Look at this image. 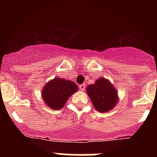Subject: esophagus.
I'll return each mask as SVG.
<instances>
[{
  "instance_id": "obj_1",
  "label": "esophagus",
  "mask_w": 157,
  "mask_h": 157,
  "mask_svg": "<svg viewBox=\"0 0 157 157\" xmlns=\"http://www.w3.org/2000/svg\"><path fill=\"white\" fill-rule=\"evenodd\" d=\"M85 88H86L85 84H82V85H79V89L81 90L82 91L85 90Z\"/></svg>"
}]
</instances>
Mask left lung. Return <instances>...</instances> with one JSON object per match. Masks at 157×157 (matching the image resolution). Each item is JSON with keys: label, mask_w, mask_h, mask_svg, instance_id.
Returning <instances> with one entry per match:
<instances>
[{"label": "left lung", "mask_w": 157, "mask_h": 157, "mask_svg": "<svg viewBox=\"0 0 157 157\" xmlns=\"http://www.w3.org/2000/svg\"><path fill=\"white\" fill-rule=\"evenodd\" d=\"M86 93L98 112L104 113L114 109L119 102L117 90L105 78L101 77L86 87Z\"/></svg>", "instance_id": "left-lung-1"}]
</instances>
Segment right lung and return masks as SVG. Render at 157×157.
Instances as JSON below:
<instances>
[{
	"mask_svg": "<svg viewBox=\"0 0 157 157\" xmlns=\"http://www.w3.org/2000/svg\"><path fill=\"white\" fill-rule=\"evenodd\" d=\"M78 89L74 82L56 77L44 86L41 97L48 108L59 110L64 106L71 96L77 92Z\"/></svg>",
	"mask_w": 157,
	"mask_h": 157,
	"instance_id": "right-lung-1",
	"label": "right lung"
}]
</instances>
